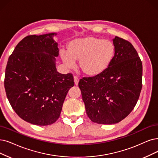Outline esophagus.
<instances>
[{"mask_svg":"<svg viewBox=\"0 0 158 158\" xmlns=\"http://www.w3.org/2000/svg\"><path fill=\"white\" fill-rule=\"evenodd\" d=\"M74 80L75 85H78V81H79V78L77 77V76H75V77H74Z\"/></svg>","mask_w":158,"mask_h":158,"instance_id":"esophagus-1","label":"esophagus"}]
</instances>
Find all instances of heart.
<instances>
[{
    "label": "heart",
    "mask_w": 158,
    "mask_h": 158,
    "mask_svg": "<svg viewBox=\"0 0 158 158\" xmlns=\"http://www.w3.org/2000/svg\"><path fill=\"white\" fill-rule=\"evenodd\" d=\"M68 51L61 50V57L69 67L79 61L81 71L89 77H96L108 68L115 54V46L109 40L94 36H85L71 41Z\"/></svg>",
    "instance_id": "1"
}]
</instances>
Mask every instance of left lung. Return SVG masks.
I'll list each match as a JSON object with an SVG mask.
<instances>
[{"instance_id":"8db88e82","label":"left lung","mask_w":158,"mask_h":158,"mask_svg":"<svg viewBox=\"0 0 158 158\" xmlns=\"http://www.w3.org/2000/svg\"><path fill=\"white\" fill-rule=\"evenodd\" d=\"M115 54L108 68L94 77L80 79L78 86L86 113L93 123H118L134 110L142 89L143 65L128 41L116 36Z\"/></svg>"}]
</instances>
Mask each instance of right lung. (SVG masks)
<instances>
[{
	"mask_svg": "<svg viewBox=\"0 0 158 158\" xmlns=\"http://www.w3.org/2000/svg\"><path fill=\"white\" fill-rule=\"evenodd\" d=\"M56 34L25 37L10 56L6 68L4 87L11 106L24 121L35 125L57 121L74 85L71 73L56 71L59 49L52 39Z\"/></svg>",
	"mask_w": 158,
	"mask_h": 158,
	"instance_id": "1",
	"label": "right lung"
}]
</instances>
